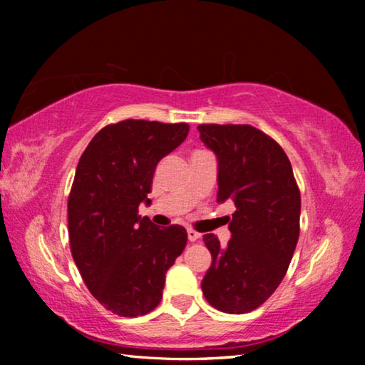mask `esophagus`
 <instances>
[{
  "label": "esophagus",
  "mask_w": 365,
  "mask_h": 365,
  "mask_svg": "<svg viewBox=\"0 0 365 365\" xmlns=\"http://www.w3.org/2000/svg\"><path fill=\"white\" fill-rule=\"evenodd\" d=\"M187 233H188V240H190V242H196V240L201 237V233H197L196 230H193V228H188Z\"/></svg>",
  "instance_id": "esophagus-1"
}]
</instances>
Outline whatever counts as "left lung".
<instances>
[{
	"label": "left lung",
	"mask_w": 365,
	"mask_h": 365,
	"mask_svg": "<svg viewBox=\"0 0 365 365\" xmlns=\"http://www.w3.org/2000/svg\"><path fill=\"white\" fill-rule=\"evenodd\" d=\"M201 140L217 154V201L232 200V238L202 240L212 262L201 282L212 307L246 314L270 298L285 277L299 238L301 195L292 163L277 141L246 123H201Z\"/></svg>",
	"instance_id": "8db88e82"
}]
</instances>
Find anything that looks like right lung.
I'll return each instance as SVG.
<instances>
[{"instance_id":"1","label":"right lung","mask_w":365,"mask_h":365,"mask_svg":"<svg viewBox=\"0 0 365 365\" xmlns=\"http://www.w3.org/2000/svg\"><path fill=\"white\" fill-rule=\"evenodd\" d=\"M188 132L185 122L125 119L103 127L80 156L67 201L71 252L90 293L115 316L151 312L187 245L182 225L159 228L138 206L150 205L158 163Z\"/></svg>"}]
</instances>
